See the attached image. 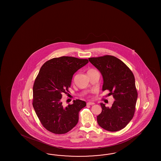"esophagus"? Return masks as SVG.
I'll return each mask as SVG.
<instances>
[{
  "mask_svg": "<svg viewBox=\"0 0 161 161\" xmlns=\"http://www.w3.org/2000/svg\"><path fill=\"white\" fill-rule=\"evenodd\" d=\"M95 104V103L93 102H88L87 103V105H93V104Z\"/></svg>",
  "mask_w": 161,
  "mask_h": 161,
  "instance_id": "34e87169",
  "label": "esophagus"
}]
</instances>
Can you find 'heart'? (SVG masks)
<instances>
[{
  "instance_id": "1",
  "label": "heart",
  "mask_w": 161,
  "mask_h": 161,
  "mask_svg": "<svg viewBox=\"0 0 161 161\" xmlns=\"http://www.w3.org/2000/svg\"><path fill=\"white\" fill-rule=\"evenodd\" d=\"M94 71V69H88V73H89V72H91V71Z\"/></svg>"
}]
</instances>
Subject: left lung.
Masks as SVG:
<instances>
[{
  "label": "left lung",
  "mask_w": 161,
  "mask_h": 161,
  "mask_svg": "<svg viewBox=\"0 0 161 161\" xmlns=\"http://www.w3.org/2000/svg\"><path fill=\"white\" fill-rule=\"evenodd\" d=\"M102 75V90H108L115 101L111 107L101 103L102 112L97 116L98 124L110 132L120 130L134 116L137 92L134 75L125 64L112 55L88 58Z\"/></svg>",
  "instance_id": "8db88e82"
}]
</instances>
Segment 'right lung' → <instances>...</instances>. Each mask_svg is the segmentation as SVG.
Segmentation results:
<instances>
[{"mask_svg": "<svg viewBox=\"0 0 161 161\" xmlns=\"http://www.w3.org/2000/svg\"><path fill=\"white\" fill-rule=\"evenodd\" d=\"M88 63L87 59L63 56L49 59L40 69L33 86L32 105L49 132L64 134L77 124L79 112L86 103L76 100L65 107L61 99L69 92L74 74Z\"/></svg>", "mask_w": 161, "mask_h": 161, "instance_id": "right-lung-1", "label": "right lung"}]
</instances>
